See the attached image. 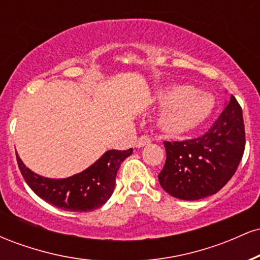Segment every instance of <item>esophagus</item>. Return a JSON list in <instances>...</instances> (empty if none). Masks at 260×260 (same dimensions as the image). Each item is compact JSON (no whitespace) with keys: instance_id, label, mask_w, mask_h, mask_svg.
Segmentation results:
<instances>
[{"instance_id":"1","label":"esophagus","mask_w":260,"mask_h":260,"mask_svg":"<svg viewBox=\"0 0 260 260\" xmlns=\"http://www.w3.org/2000/svg\"><path fill=\"white\" fill-rule=\"evenodd\" d=\"M149 143H151V138L149 136H147V134H144V136H140L138 139L136 140V147L137 148H142L144 147V145H148Z\"/></svg>"}]
</instances>
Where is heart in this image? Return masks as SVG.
<instances>
[{
    "label": "heart",
    "instance_id": "heart-1",
    "mask_svg": "<svg viewBox=\"0 0 260 260\" xmlns=\"http://www.w3.org/2000/svg\"><path fill=\"white\" fill-rule=\"evenodd\" d=\"M157 103L169 106L161 120L170 133H184L194 129L208 118L213 110V98L189 85L171 86L157 92Z\"/></svg>",
    "mask_w": 260,
    "mask_h": 260
}]
</instances>
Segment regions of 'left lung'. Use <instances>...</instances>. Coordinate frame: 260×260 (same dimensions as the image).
Segmentation results:
<instances>
[{"label":"left lung","instance_id":"left-lung-1","mask_svg":"<svg viewBox=\"0 0 260 260\" xmlns=\"http://www.w3.org/2000/svg\"><path fill=\"white\" fill-rule=\"evenodd\" d=\"M246 145L242 107L234 95L203 136L164 142L166 161L159 174L164 190L183 201L215 194L235 175Z\"/></svg>","mask_w":260,"mask_h":260}]
</instances>
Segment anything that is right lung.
<instances>
[{
	"mask_svg": "<svg viewBox=\"0 0 260 260\" xmlns=\"http://www.w3.org/2000/svg\"><path fill=\"white\" fill-rule=\"evenodd\" d=\"M132 153V148L109 150L90 168L63 180L41 177L26 168L18 154L16 156L20 174L35 194L62 210L86 213L109 201L121 162Z\"/></svg>",
	"mask_w": 260,
	"mask_h": 260,
	"instance_id": "right-lung-1",
	"label": "right lung"
}]
</instances>
